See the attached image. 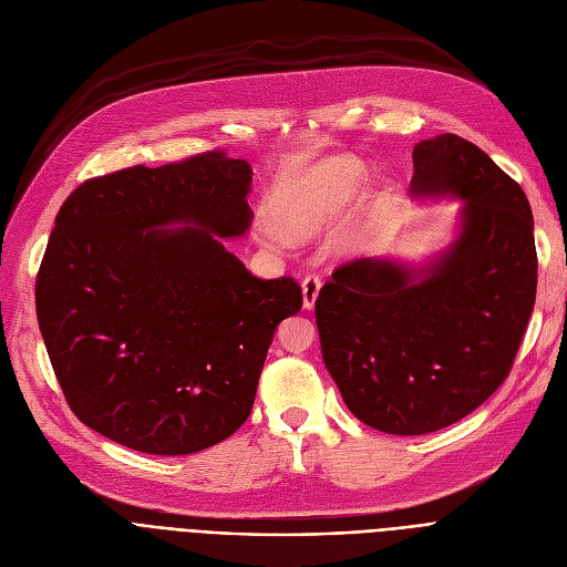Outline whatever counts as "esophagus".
<instances>
[{
  "label": "esophagus",
  "instance_id": "34e87169",
  "mask_svg": "<svg viewBox=\"0 0 567 567\" xmlns=\"http://www.w3.org/2000/svg\"><path fill=\"white\" fill-rule=\"evenodd\" d=\"M301 289H303V308H306V310H312L315 303H317V299H319L321 280H319L317 276H308V278L303 280Z\"/></svg>",
  "mask_w": 567,
  "mask_h": 567
}]
</instances>
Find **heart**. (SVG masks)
Returning <instances> with one entry per match:
<instances>
[{
	"mask_svg": "<svg viewBox=\"0 0 567 567\" xmlns=\"http://www.w3.org/2000/svg\"><path fill=\"white\" fill-rule=\"evenodd\" d=\"M368 188V174L363 165L353 158H333L329 163H321L312 167L289 195L282 206L280 225L287 236L291 238H315L336 227L351 208L359 204ZM398 204L393 190H381L374 199L368 229L361 234L349 236L342 244L344 255L359 252L365 241L368 231L381 223ZM271 241L282 248L287 246V238L282 234H274Z\"/></svg>",
	"mask_w": 567,
	"mask_h": 567,
	"instance_id": "1",
	"label": "heart"
}]
</instances>
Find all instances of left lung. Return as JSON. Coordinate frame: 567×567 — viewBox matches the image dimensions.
<instances>
[{
	"label": "left lung",
	"mask_w": 567,
	"mask_h": 567,
	"mask_svg": "<svg viewBox=\"0 0 567 567\" xmlns=\"http://www.w3.org/2000/svg\"><path fill=\"white\" fill-rule=\"evenodd\" d=\"M413 165L415 202H462L451 244L419 264L351 261L315 303L347 409L400 436L449 427L498 389L538 285L530 204L483 148L443 133L413 146Z\"/></svg>",
	"instance_id": "obj_1"
}]
</instances>
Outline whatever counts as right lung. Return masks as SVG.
<instances>
[{"label":"right lung","mask_w":567,"mask_h":567,"mask_svg":"<svg viewBox=\"0 0 567 567\" xmlns=\"http://www.w3.org/2000/svg\"><path fill=\"white\" fill-rule=\"evenodd\" d=\"M252 167L212 152L92 178L59 208L37 278L39 329L73 413L148 455H190L252 411L291 278L225 248L248 234Z\"/></svg>","instance_id":"obj_1"}]
</instances>
